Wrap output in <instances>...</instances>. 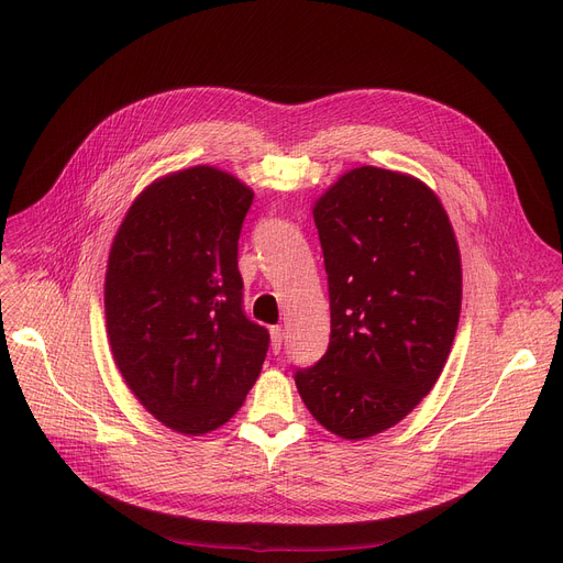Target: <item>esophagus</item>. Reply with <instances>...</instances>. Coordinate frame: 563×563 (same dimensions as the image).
<instances>
[{"mask_svg":"<svg viewBox=\"0 0 563 563\" xmlns=\"http://www.w3.org/2000/svg\"><path fill=\"white\" fill-rule=\"evenodd\" d=\"M269 333H272V349L278 353V351H280V346H283V338H285V333H283V329H280V327H272V329H269Z\"/></svg>","mask_w":563,"mask_h":563,"instance_id":"esophagus-1","label":"esophagus"}]
</instances>
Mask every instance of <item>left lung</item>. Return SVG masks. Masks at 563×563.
Segmentation results:
<instances>
[{
    "mask_svg": "<svg viewBox=\"0 0 563 563\" xmlns=\"http://www.w3.org/2000/svg\"><path fill=\"white\" fill-rule=\"evenodd\" d=\"M312 217L329 274L331 342L294 378L323 429L367 440L401 422L448 363L461 251L435 191L390 168L346 170L314 200Z\"/></svg>",
    "mask_w": 563,
    "mask_h": 563,
    "instance_id": "1",
    "label": "left lung"
}]
</instances>
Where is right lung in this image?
<instances>
[{"instance_id":"add662e5","label":"right lung","mask_w":563,"mask_h":563,"mask_svg":"<svg viewBox=\"0 0 563 563\" xmlns=\"http://www.w3.org/2000/svg\"><path fill=\"white\" fill-rule=\"evenodd\" d=\"M253 189L217 166L173 170L130 205L109 249L113 363L164 427L202 435L242 408L269 333L242 310L236 240Z\"/></svg>"}]
</instances>
